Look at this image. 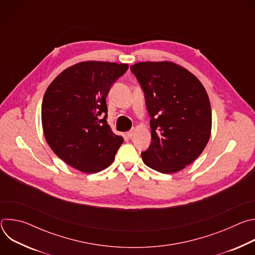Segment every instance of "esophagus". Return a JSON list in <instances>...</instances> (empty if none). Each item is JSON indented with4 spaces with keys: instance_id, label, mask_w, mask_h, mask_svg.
<instances>
[{
    "instance_id": "esophagus-1",
    "label": "esophagus",
    "mask_w": 255,
    "mask_h": 255,
    "mask_svg": "<svg viewBox=\"0 0 255 255\" xmlns=\"http://www.w3.org/2000/svg\"><path fill=\"white\" fill-rule=\"evenodd\" d=\"M134 132H135V129H131L130 131H128L127 133H126V135H127V137H129V138H131L133 135H134Z\"/></svg>"
}]
</instances>
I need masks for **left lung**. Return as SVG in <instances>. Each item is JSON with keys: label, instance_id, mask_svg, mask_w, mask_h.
<instances>
[{"label": "left lung", "instance_id": "8db88e82", "mask_svg": "<svg viewBox=\"0 0 255 255\" xmlns=\"http://www.w3.org/2000/svg\"><path fill=\"white\" fill-rule=\"evenodd\" d=\"M144 92L151 144L143 162L161 173H173L196 160L211 136L208 94L196 76L171 61H142L130 66Z\"/></svg>", "mask_w": 255, "mask_h": 255}]
</instances>
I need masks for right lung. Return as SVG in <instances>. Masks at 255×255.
Masks as SVG:
<instances>
[{
	"instance_id": "obj_1",
	"label": "right lung",
	"mask_w": 255,
	"mask_h": 255,
	"mask_svg": "<svg viewBox=\"0 0 255 255\" xmlns=\"http://www.w3.org/2000/svg\"><path fill=\"white\" fill-rule=\"evenodd\" d=\"M127 69V63L82 61L64 69L48 86L41 107L43 133L65 163L95 173L114 161L124 139L107 124L106 98Z\"/></svg>"
}]
</instances>
